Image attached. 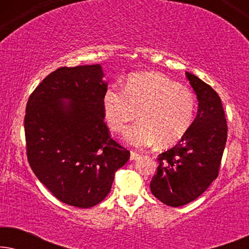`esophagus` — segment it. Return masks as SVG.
<instances>
[{
  "label": "esophagus",
  "mask_w": 249,
  "mask_h": 249,
  "mask_svg": "<svg viewBox=\"0 0 249 249\" xmlns=\"http://www.w3.org/2000/svg\"><path fill=\"white\" fill-rule=\"evenodd\" d=\"M138 158H139V153L134 152V151L130 152V160H132V161H134V160H137Z\"/></svg>",
  "instance_id": "obj_1"
}]
</instances>
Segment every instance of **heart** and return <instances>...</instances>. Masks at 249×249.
Here are the masks:
<instances>
[{"mask_svg":"<svg viewBox=\"0 0 249 249\" xmlns=\"http://www.w3.org/2000/svg\"><path fill=\"white\" fill-rule=\"evenodd\" d=\"M103 110L113 131L122 130L139 113L141 121L124 132L128 144L145 147L159 142L162 147H169L189 131L197 102L195 95L177 81L161 73L145 72L129 77L124 88H108Z\"/></svg>","mask_w":249,"mask_h":249,"instance_id":"heart-1","label":"heart"}]
</instances>
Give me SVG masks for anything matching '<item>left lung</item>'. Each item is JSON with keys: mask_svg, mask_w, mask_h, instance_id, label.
<instances>
[{"mask_svg": "<svg viewBox=\"0 0 249 249\" xmlns=\"http://www.w3.org/2000/svg\"><path fill=\"white\" fill-rule=\"evenodd\" d=\"M198 100V111L187 135L158 156V172L151 192L165 205L178 207L199 197L219 175L228 125L215 90L195 74L186 72Z\"/></svg>", "mask_w": 249, "mask_h": 249, "instance_id": "8db88e82", "label": "left lung"}]
</instances>
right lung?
I'll use <instances>...</instances> for the list:
<instances>
[{"mask_svg":"<svg viewBox=\"0 0 249 249\" xmlns=\"http://www.w3.org/2000/svg\"><path fill=\"white\" fill-rule=\"evenodd\" d=\"M100 64L59 68L27 102V156L37 178L57 199L88 209L110 193L115 171L130 158L108 134Z\"/></svg>","mask_w":249,"mask_h":249,"instance_id":"right-lung-1","label":"right lung"}]
</instances>
